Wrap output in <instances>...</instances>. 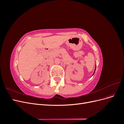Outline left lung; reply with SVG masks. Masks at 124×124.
<instances>
[{
	"label": "left lung",
	"mask_w": 124,
	"mask_h": 124,
	"mask_svg": "<svg viewBox=\"0 0 124 124\" xmlns=\"http://www.w3.org/2000/svg\"><path fill=\"white\" fill-rule=\"evenodd\" d=\"M95 70H96V67H95ZM94 73H95V71H94V72H93V74H94Z\"/></svg>",
	"instance_id": "left-lung-1"
}]
</instances>
